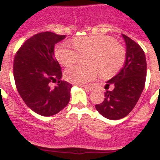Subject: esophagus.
Returning a JSON list of instances; mask_svg holds the SVG:
<instances>
[{"instance_id": "34e87169", "label": "esophagus", "mask_w": 160, "mask_h": 160, "mask_svg": "<svg viewBox=\"0 0 160 160\" xmlns=\"http://www.w3.org/2000/svg\"><path fill=\"white\" fill-rule=\"evenodd\" d=\"M81 87L87 89V90H88V91L94 90V88L92 87V86H89V85H83V86H81Z\"/></svg>"}]
</instances>
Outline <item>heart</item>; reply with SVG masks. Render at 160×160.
Segmentation results:
<instances>
[{
  "label": "heart",
  "mask_w": 160,
  "mask_h": 160,
  "mask_svg": "<svg viewBox=\"0 0 160 160\" xmlns=\"http://www.w3.org/2000/svg\"><path fill=\"white\" fill-rule=\"evenodd\" d=\"M70 43L59 44L55 55L60 64L68 67L74 64L80 55H88L89 67L73 66L64 72V77L76 84H84L97 78L100 72L103 77H111L119 72L126 60V51L114 38L106 35L77 37Z\"/></svg>",
  "instance_id": "b5f03b06"
}]
</instances>
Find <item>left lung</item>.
I'll use <instances>...</instances> for the list:
<instances>
[{"label":"left lung","mask_w":160,"mask_h":160,"mask_svg":"<svg viewBox=\"0 0 160 160\" xmlns=\"http://www.w3.org/2000/svg\"><path fill=\"white\" fill-rule=\"evenodd\" d=\"M126 46V60L123 68L106 82L104 100L96 105L98 112L107 119L117 120L130 113L144 88L147 62L144 52L132 39L122 34ZM112 86V90L107 89Z\"/></svg>","instance_id":"left-lung-1"}]
</instances>
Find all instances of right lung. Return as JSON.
Here are the masks:
<instances>
[{
    "label": "right lung",
    "instance_id": "right-lung-1",
    "mask_svg": "<svg viewBox=\"0 0 160 160\" xmlns=\"http://www.w3.org/2000/svg\"><path fill=\"white\" fill-rule=\"evenodd\" d=\"M66 36L44 32L30 37L18 50L13 76L20 96L31 110L43 116L57 114L69 103L72 85L61 80L62 72L54 46ZM58 81L54 88L51 82Z\"/></svg>",
    "mask_w": 160,
    "mask_h": 160
}]
</instances>
